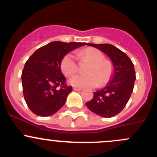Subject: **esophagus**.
Wrapping results in <instances>:
<instances>
[{"label":"esophagus","mask_w":157,"mask_h":157,"mask_svg":"<svg viewBox=\"0 0 157 157\" xmlns=\"http://www.w3.org/2000/svg\"><path fill=\"white\" fill-rule=\"evenodd\" d=\"M73 90H75V91H82V89L78 88V87H74V88H73Z\"/></svg>","instance_id":"1"}]
</instances>
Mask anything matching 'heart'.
<instances>
[{
  "mask_svg": "<svg viewBox=\"0 0 157 157\" xmlns=\"http://www.w3.org/2000/svg\"><path fill=\"white\" fill-rule=\"evenodd\" d=\"M78 56L81 61L90 63L86 70V75H73L68 79V83L79 88H90L97 86H103L110 79L112 74V65L105 59L104 54L94 48H87L80 51ZM60 69L63 75L70 76L78 70L75 57L73 54H66L60 62Z\"/></svg>",
  "mask_w": 157,
  "mask_h": 157,
  "instance_id": "obj_1",
  "label": "heart"
}]
</instances>
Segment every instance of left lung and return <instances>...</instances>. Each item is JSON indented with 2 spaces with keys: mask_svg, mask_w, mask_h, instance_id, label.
Returning a JSON list of instances; mask_svg holds the SVG:
<instances>
[{
  "mask_svg": "<svg viewBox=\"0 0 157 157\" xmlns=\"http://www.w3.org/2000/svg\"><path fill=\"white\" fill-rule=\"evenodd\" d=\"M110 58L113 65L111 79L101 90L94 92V98L86 103L92 112L105 118L119 114L126 106L133 92L136 79L135 71L131 59L126 53L110 44H92Z\"/></svg>",
  "mask_w": 157,
  "mask_h": 157,
  "instance_id": "1",
  "label": "left lung"
}]
</instances>
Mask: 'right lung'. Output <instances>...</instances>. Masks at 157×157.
I'll use <instances>...</instances> for the list:
<instances>
[{
  "instance_id": "right-lung-1",
  "label": "right lung",
  "mask_w": 157,
  "mask_h": 157,
  "mask_svg": "<svg viewBox=\"0 0 157 157\" xmlns=\"http://www.w3.org/2000/svg\"><path fill=\"white\" fill-rule=\"evenodd\" d=\"M85 44L52 41L30 56L25 63L21 78L25 101L33 113L50 116L64 105L72 87L65 84L60 62L66 54Z\"/></svg>"
}]
</instances>
